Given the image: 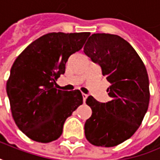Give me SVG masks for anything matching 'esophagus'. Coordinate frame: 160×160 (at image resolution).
<instances>
[{"instance_id":"esophagus-1","label":"esophagus","mask_w":160,"mask_h":160,"mask_svg":"<svg viewBox=\"0 0 160 160\" xmlns=\"http://www.w3.org/2000/svg\"><path fill=\"white\" fill-rule=\"evenodd\" d=\"M82 95H83V100H84V102H85V101H86V98L88 97V95L85 94V93H83Z\"/></svg>"}]
</instances>
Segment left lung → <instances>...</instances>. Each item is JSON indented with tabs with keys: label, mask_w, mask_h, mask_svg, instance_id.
<instances>
[{
	"label": "left lung",
	"mask_w": 160,
	"mask_h": 160,
	"mask_svg": "<svg viewBox=\"0 0 160 160\" xmlns=\"http://www.w3.org/2000/svg\"><path fill=\"white\" fill-rule=\"evenodd\" d=\"M84 52L101 66L111 84L107 92L112 98L107 102L92 96L86 99L92 115L84 124L85 138L94 146L114 147L132 137L147 112L150 95L147 69L130 43L113 34H92Z\"/></svg>",
	"instance_id": "obj_1"
}]
</instances>
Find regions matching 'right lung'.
Masks as SVG:
<instances>
[{
    "instance_id": "right-lung-1",
    "label": "right lung",
    "mask_w": 160,
    "mask_h": 160,
    "mask_svg": "<svg viewBox=\"0 0 160 160\" xmlns=\"http://www.w3.org/2000/svg\"><path fill=\"white\" fill-rule=\"evenodd\" d=\"M89 32H52L29 44L14 61L6 90L16 125L41 143L58 140L67 120L83 103L79 90L62 91L57 80L71 55L79 51Z\"/></svg>"
}]
</instances>
